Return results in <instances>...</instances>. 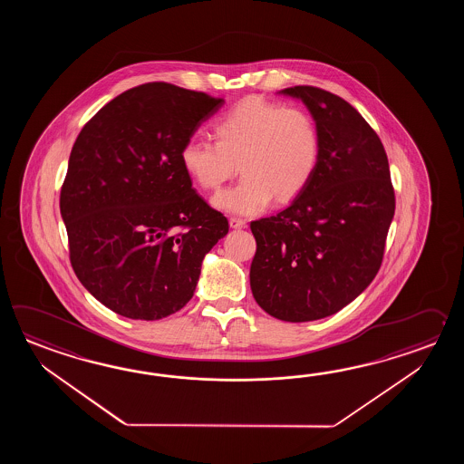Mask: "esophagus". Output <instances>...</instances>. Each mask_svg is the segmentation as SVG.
Segmentation results:
<instances>
[{
    "instance_id": "34e87169",
    "label": "esophagus",
    "mask_w": 464,
    "mask_h": 464,
    "mask_svg": "<svg viewBox=\"0 0 464 464\" xmlns=\"http://www.w3.org/2000/svg\"><path fill=\"white\" fill-rule=\"evenodd\" d=\"M228 224H230V227L232 228H246V220H242V218H228Z\"/></svg>"
}]
</instances>
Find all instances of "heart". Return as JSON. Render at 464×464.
<instances>
[{
    "mask_svg": "<svg viewBox=\"0 0 464 464\" xmlns=\"http://www.w3.org/2000/svg\"><path fill=\"white\" fill-rule=\"evenodd\" d=\"M216 142L190 138L180 162L198 188L218 190L238 170L236 188L214 198L226 212L252 216L270 204L300 196L320 160V132L305 109L262 99H244L214 124Z\"/></svg>",
    "mask_w": 464,
    "mask_h": 464,
    "instance_id": "obj_1",
    "label": "heart"
}]
</instances>
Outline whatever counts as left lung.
Wrapping results in <instances>:
<instances>
[{
	"label": "left lung",
	"mask_w": 464,
	"mask_h": 464,
	"mask_svg": "<svg viewBox=\"0 0 464 464\" xmlns=\"http://www.w3.org/2000/svg\"><path fill=\"white\" fill-rule=\"evenodd\" d=\"M320 132V160L305 190L282 212L250 224L256 304L284 322L334 315L375 278L394 216L385 148L345 99L294 86Z\"/></svg>",
	"instance_id": "8db88e82"
}]
</instances>
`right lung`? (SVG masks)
<instances>
[{"mask_svg":"<svg viewBox=\"0 0 464 464\" xmlns=\"http://www.w3.org/2000/svg\"><path fill=\"white\" fill-rule=\"evenodd\" d=\"M226 101L169 82L128 89L89 119L61 186L79 282L119 315L159 320L194 295L228 220L192 188L180 149Z\"/></svg>","mask_w":464,"mask_h":464,"instance_id":"obj_1","label":"right lung"}]
</instances>
